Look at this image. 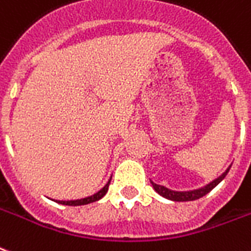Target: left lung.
<instances>
[{"label":"left lung","mask_w":251,"mask_h":251,"mask_svg":"<svg viewBox=\"0 0 251 251\" xmlns=\"http://www.w3.org/2000/svg\"><path fill=\"white\" fill-rule=\"evenodd\" d=\"M229 170H230V167L227 168L226 171L224 172L221 176H219L213 181H210L209 184L204 185L202 188L194 189V191H172V189L166 188L163 185L155 184L154 181H151V184H152L154 189H155L160 196H163V198L168 199V200H172V201H192V200H198V199L205 196L206 194H209L210 191L215 188L216 185L219 184L224 177L226 176V174L229 172Z\"/></svg>","instance_id":"left-lung-1"}]
</instances>
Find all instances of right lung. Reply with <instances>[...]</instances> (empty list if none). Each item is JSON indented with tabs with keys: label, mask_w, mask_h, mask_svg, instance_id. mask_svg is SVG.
Wrapping results in <instances>:
<instances>
[{
	"label": "right lung",
	"mask_w": 251,
	"mask_h": 251,
	"mask_svg": "<svg viewBox=\"0 0 251 251\" xmlns=\"http://www.w3.org/2000/svg\"><path fill=\"white\" fill-rule=\"evenodd\" d=\"M109 184H110V180L106 183V184L102 187V188L97 192V194L92 195V196H88V198H84V199H79V200H55L56 202L59 204H63V205H72V206H77V205H85V204H91V202H95L97 200H100L101 198H104L105 194L108 192V188H109Z\"/></svg>",
	"instance_id": "add662e5"
}]
</instances>
